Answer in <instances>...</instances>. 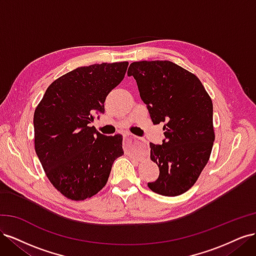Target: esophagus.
Listing matches in <instances>:
<instances>
[{
	"label": "esophagus",
	"mask_w": 256,
	"mask_h": 256,
	"mask_svg": "<svg viewBox=\"0 0 256 256\" xmlns=\"http://www.w3.org/2000/svg\"><path fill=\"white\" fill-rule=\"evenodd\" d=\"M124 141H125V143H127V145H128V147L130 146L131 147V145L132 144H136V142H138V138H136V136H134V134H125L124 136Z\"/></svg>",
	"instance_id": "34e87169"
}]
</instances>
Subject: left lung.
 Listing matches in <instances>:
<instances>
[{"mask_svg":"<svg viewBox=\"0 0 256 256\" xmlns=\"http://www.w3.org/2000/svg\"><path fill=\"white\" fill-rule=\"evenodd\" d=\"M128 76L136 79L152 122L164 124L162 145L150 144L159 177L147 186L161 196H180L196 184L210 157L212 99L196 74L170 60L134 62Z\"/></svg>","mask_w":256,"mask_h":256,"instance_id":"1","label":"left lung"}]
</instances>
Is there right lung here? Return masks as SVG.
Returning <instances> with one entry per match:
<instances>
[{"label": "right lung", "mask_w": 256, "mask_h": 256, "mask_svg": "<svg viewBox=\"0 0 256 256\" xmlns=\"http://www.w3.org/2000/svg\"><path fill=\"white\" fill-rule=\"evenodd\" d=\"M127 67L120 62L76 68L52 82L36 108V154L51 184L68 198L95 196L124 154L120 134L104 136L90 122L104 113L106 98Z\"/></svg>", "instance_id": "1"}]
</instances>
